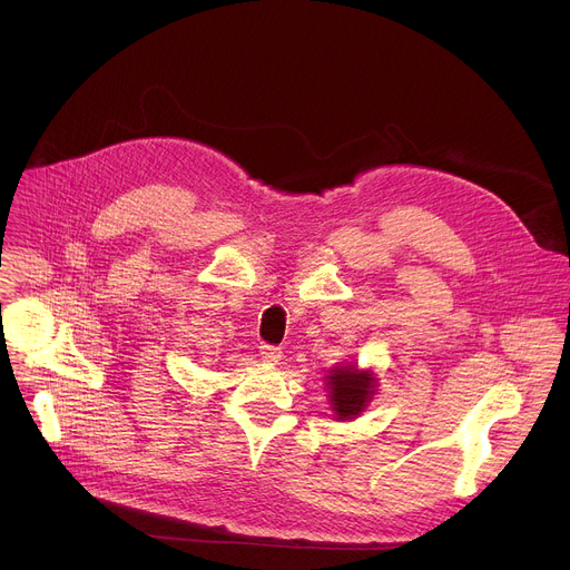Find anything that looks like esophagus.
Returning a JSON list of instances; mask_svg holds the SVG:
<instances>
[{
  "instance_id": "1",
  "label": "esophagus",
  "mask_w": 570,
  "mask_h": 570,
  "mask_svg": "<svg viewBox=\"0 0 570 570\" xmlns=\"http://www.w3.org/2000/svg\"><path fill=\"white\" fill-rule=\"evenodd\" d=\"M259 354H262V361H266L271 365H277L282 361V350L273 347V345H262Z\"/></svg>"
}]
</instances>
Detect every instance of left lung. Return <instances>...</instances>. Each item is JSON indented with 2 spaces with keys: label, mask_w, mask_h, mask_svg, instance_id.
Segmentation results:
<instances>
[{
  "label": "left lung",
  "mask_w": 570,
  "mask_h": 570,
  "mask_svg": "<svg viewBox=\"0 0 570 570\" xmlns=\"http://www.w3.org/2000/svg\"><path fill=\"white\" fill-rule=\"evenodd\" d=\"M379 390V379L372 370H363L356 363L334 365L324 376V392L336 422H352L370 405Z\"/></svg>",
  "instance_id": "8db88e82"
}]
</instances>
